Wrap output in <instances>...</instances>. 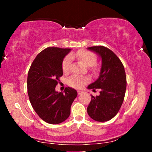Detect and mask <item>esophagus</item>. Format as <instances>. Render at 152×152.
<instances>
[{
	"label": "esophagus",
	"instance_id": "1",
	"mask_svg": "<svg viewBox=\"0 0 152 152\" xmlns=\"http://www.w3.org/2000/svg\"><path fill=\"white\" fill-rule=\"evenodd\" d=\"M82 93V91H77V94H78V95H81Z\"/></svg>",
	"mask_w": 152,
	"mask_h": 152
}]
</instances>
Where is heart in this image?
<instances>
[{"mask_svg":"<svg viewBox=\"0 0 152 152\" xmlns=\"http://www.w3.org/2000/svg\"><path fill=\"white\" fill-rule=\"evenodd\" d=\"M75 57L78 60L84 63L86 66H88L89 69L92 72L97 71V67L95 63L97 62V57L94 53L88 50H80L73 55H67L62 61V70L64 73H68L70 71V63L72 57ZM90 81L88 76L77 75H72L68 79V84L70 86L76 88H80L84 86L86 83Z\"/></svg>","mask_w":152,"mask_h":152,"instance_id":"obj_1","label":"heart"}]
</instances>
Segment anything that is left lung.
<instances>
[{
    "label": "left lung",
    "mask_w": 152,
    "mask_h": 152,
    "mask_svg": "<svg viewBox=\"0 0 152 152\" xmlns=\"http://www.w3.org/2000/svg\"><path fill=\"white\" fill-rule=\"evenodd\" d=\"M102 58L99 77L89 85L88 89L99 88V95H91L87 107L88 115L95 121L106 122L118 113L123 102L126 87L124 68L120 59L113 51L102 45L88 48Z\"/></svg>",
    "instance_id": "left-lung-1"
}]
</instances>
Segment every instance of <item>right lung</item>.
<instances>
[{
  "instance_id": "obj_1",
  "label": "right lung",
  "mask_w": 152,
  "mask_h": 152,
  "mask_svg": "<svg viewBox=\"0 0 152 152\" xmlns=\"http://www.w3.org/2000/svg\"><path fill=\"white\" fill-rule=\"evenodd\" d=\"M70 49L48 47L39 53L33 61L28 75V93L35 112L49 124H59L70 114V107L77 93L67 87L64 93L55 91L63 75L61 65Z\"/></svg>"
}]
</instances>
